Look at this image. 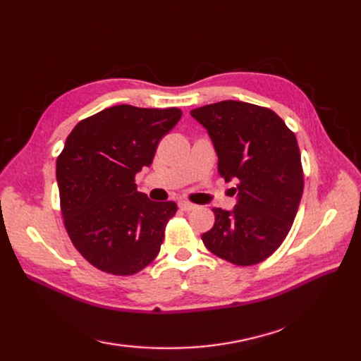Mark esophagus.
<instances>
[{"mask_svg":"<svg viewBox=\"0 0 361 361\" xmlns=\"http://www.w3.org/2000/svg\"><path fill=\"white\" fill-rule=\"evenodd\" d=\"M179 207H180L182 211H185V212H190V211L195 209V207H197V204H194V203H191L188 200H180L179 202Z\"/></svg>","mask_w":361,"mask_h":361,"instance_id":"obj_1","label":"esophagus"}]
</instances>
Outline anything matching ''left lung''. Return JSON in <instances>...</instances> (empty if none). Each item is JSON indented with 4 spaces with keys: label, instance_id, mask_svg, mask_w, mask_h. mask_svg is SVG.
<instances>
[{
    "label": "left lung",
    "instance_id": "8db88e82",
    "mask_svg": "<svg viewBox=\"0 0 361 361\" xmlns=\"http://www.w3.org/2000/svg\"><path fill=\"white\" fill-rule=\"evenodd\" d=\"M218 155V173L235 180L233 211L214 207L215 223L202 235L206 248L233 265L268 259L285 241L304 190L297 137L269 108L221 101L195 108Z\"/></svg>",
    "mask_w": 361,
    "mask_h": 361
}]
</instances>
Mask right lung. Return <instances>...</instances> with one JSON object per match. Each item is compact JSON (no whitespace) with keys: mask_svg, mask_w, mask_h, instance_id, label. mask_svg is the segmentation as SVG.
<instances>
[{"mask_svg":"<svg viewBox=\"0 0 361 361\" xmlns=\"http://www.w3.org/2000/svg\"><path fill=\"white\" fill-rule=\"evenodd\" d=\"M180 117L179 108L116 105L81 120L66 138L57 158L60 209L72 244L94 268L133 276L158 256L178 206L138 192L135 174Z\"/></svg>","mask_w":361,"mask_h":361,"instance_id":"add662e5","label":"right lung"}]
</instances>
